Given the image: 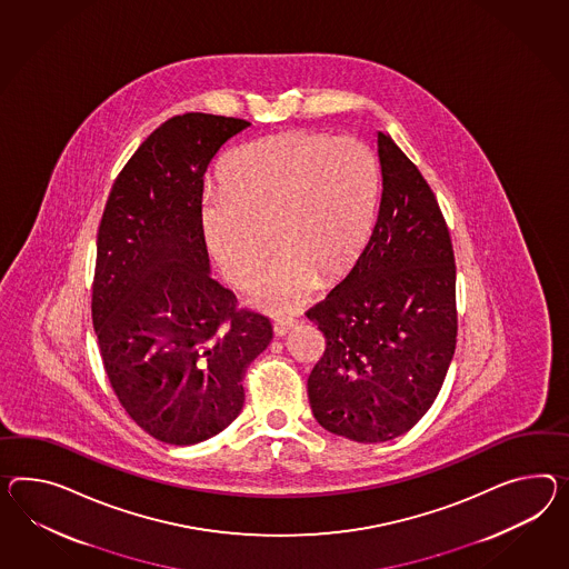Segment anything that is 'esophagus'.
<instances>
[{"label": "esophagus", "mask_w": 569, "mask_h": 569, "mask_svg": "<svg viewBox=\"0 0 569 569\" xmlns=\"http://www.w3.org/2000/svg\"><path fill=\"white\" fill-rule=\"evenodd\" d=\"M297 321L292 320V318H284V320L274 321V335L277 336H287L292 330V326H295Z\"/></svg>", "instance_id": "1"}]
</instances>
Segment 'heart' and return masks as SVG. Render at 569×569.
<instances>
[{"label": "heart", "mask_w": 569, "mask_h": 569, "mask_svg": "<svg viewBox=\"0 0 569 569\" xmlns=\"http://www.w3.org/2000/svg\"><path fill=\"white\" fill-rule=\"evenodd\" d=\"M222 190L202 202L206 243L220 272L248 287L268 260L251 303L284 316L323 284L347 277L371 237L379 200L373 152L355 138L295 130L234 148Z\"/></svg>", "instance_id": "obj_1"}]
</instances>
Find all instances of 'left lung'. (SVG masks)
<instances>
[{"mask_svg":"<svg viewBox=\"0 0 569 569\" xmlns=\"http://www.w3.org/2000/svg\"><path fill=\"white\" fill-rule=\"evenodd\" d=\"M381 202L361 258L307 311L326 350L307 379L316 421L379 443L421 421L456 350V263L438 200L415 162L378 131Z\"/></svg>","mask_w":569,"mask_h":569,"instance_id":"obj_1","label":"left lung"}]
</instances>
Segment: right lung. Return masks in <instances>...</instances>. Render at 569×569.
I'll use <instances>...</instances> for the list:
<instances>
[{
  "mask_svg": "<svg viewBox=\"0 0 569 569\" xmlns=\"http://www.w3.org/2000/svg\"><path fill=\"white\" fill-rule=\"evenodd\" d=\"M251 123L186 113L152 131L117 176L97 234L92 326L117 400L171 446L214 438L239 417L270 320L237 309L210 277L204 173Z\"/></svg>",
  "mask_w": 569,
  "mask_h": 569,
  "instance_id": "add662e5",
  "label": "right lung"
}]
</instances>
